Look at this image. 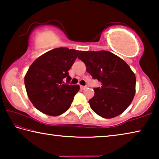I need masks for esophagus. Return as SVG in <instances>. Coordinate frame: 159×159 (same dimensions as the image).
<instances>
[{
    "instance_id": "34e87169",
    "label": "esophagus",
    "mask_w": 159,
    "mask_h": 159,
    "mask_svg": "<svg viewBox=\"0 0 159 159\" xmlns=\"http://www.w3.org/2000/svg\"><path fill=\"white\" fill-rule=\"evenodd\" d=\"M86 88H87V86H83V85H80V89H81V90H85Z\"/></svg>"
}]
</instances>
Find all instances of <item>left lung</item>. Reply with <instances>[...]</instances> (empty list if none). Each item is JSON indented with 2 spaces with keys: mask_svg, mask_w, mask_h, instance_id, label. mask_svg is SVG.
<instances>
[{
  "mask_svg": "<svg viewBox=\"0 0 159 159\" xmlns=\"http://www.w3.org/2000/svg\"><path fill=\"white\" fill-rule=\"evenodd\" d=\"M78 58L85 63L88 73L101 82V87L94 88L95 95L88 101L91 109L105 118L121 114L135 94V75L128 64L105 50L83 51Z\"/></svg>",
  "mask_w": 159,
  "mask_h": 159,
  "instance_id": "left-lung-1",
  "label": "left lung"
}]
</instances>
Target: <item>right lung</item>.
I'll return each mask as SVG.
<instances>
[{
    "instance_id": "right-lung-1",
    "label": "right lung",
    "mask_w": 159,
    "mask_h": 159,
    "mask_svg": "<svg viewBox=\"0 0 159 159\" xmlns=\"http://www.w3.org/2000/svg\"><path fill=\"white\" fill-rule=\"evenodd\" d=\"M81 51L58 48L44 53L29 67L25 77L26 93L33 105L45 114L57 116L71 106L79 85L71 80L68 71Z\"/></svg>"
}]
</instances>
